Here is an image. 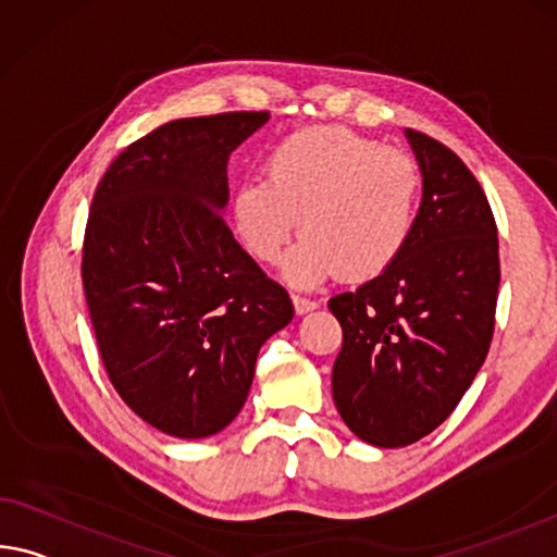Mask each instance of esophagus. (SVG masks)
<instances>
[{"label":"esophagus","mask_w":557,"mask_h":557,"mask_svg":"<svg viewBox=\"0 0 557 557\" xmlns=\"http://www.w3.org/2000/svg\"><path fill=\"white\" fill-rule=\"evenodd\" d=\"M293 305H295L297 314H307V312H312V310H317V307H320L317 299L305 297V295H293Z\"/></svg>","instance_id":"34e87169"}]
</instances>
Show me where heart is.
<instances>
[{
    "label": "heart",
    "instance_id": "obj_1",
    "mask_svg": "<svg viewBox=\"0 0 557 557\" xmlns=\"http://www.w3.org/2000/svg\"><path fill=\"white\" fill-rule=\"evenodd\" d=\"M421 171L409 153L382 148L342 126L297 131L268 158V181L237 185L235 231L260 262H282L293 287L332 277L364 282L404 252L417 225Z\"/></svg>",
    "mask_w": 557,
    "mask_h": 557
}]
</instances>
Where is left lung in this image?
<instances>
[{
    "label": "left lung",
    "instance_id": "1",
    "mask_svg": "<svg viewBox=\"0 0 557 557\" xmlns=\"http://www.w3.org/2000/svg\"><path fill=\"white\" fill-rule=\"evenodd\" d=\"M423 198L389 270L330 299L342 324L332 369L339 417L367 444L399 448L448 419L479 374L496 324L498 231L451 148L406 128Z\"/></svg>",
    "mask_w": 557,
    "mask_h": 557
}]
</instances>
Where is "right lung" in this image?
Instances as JSON below:
<instances>
[{"label": "right lung", "mask_w": 557, "mask_h": 557, "mask_svg": "<svg viewBox=\"0 0 557 557\" xmlns=\"http://www.w3.org/2000/svg\"><path fill=\"white\" fill-rule=\"evenodd\" d=\"M268 119L163 123L94 193L82 280L96 347L121 399L168 436L223 431L247 399L260 347L295 314L220 215L227 158Z\"/></svg>", "instance_id": "1"}]
</instances>
